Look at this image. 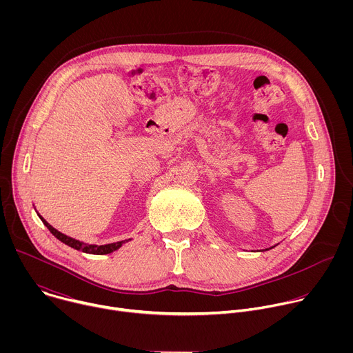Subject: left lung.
<instances>
[{"instance_id": "8db88e82", "label": "left lung", "mask_w": 353, "mask_h": 353, "mask_svg": "<svg viewBox=\"0 0 353 353\" xmlns=\"http://www.w3.org/2000/svg\"><path fill=\"white\" fill-rule=\"evenodd\" d=\"M270 248H274V247H270ZM270 248H267V250H270Z\"/></svg>"}]
</instances>
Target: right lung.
Masks as SVG:
<instances>
[{
	"mask_svg": "<svg viewBox=\"0 0 353 353\" xmlns=\"http://www.w3.org/2000/svg\"><path fill=\"white\" fill-rule=\"evenodd\" d=\"M36 210V208H34ZM37 212V211H36ZM39 218L41 219V222L44 223V226L52 232L60 241H63L64 244L78 250V251H82V253H86V254H94V256H103V254H110L113 253V251L119 250L123 244L131 241L132 239H125V240H121V241H114V243H109V244H90V243H85V241H81V240H77L74 237H70L61 232H59L57 229H54L52 225H50L39 212H37Z\"/></svg>",
	"mask_w": 353,
	"mask_h": 353,
	"instance_id": "right-lung-1",
	"label": "right lung"
}]
</instances>
